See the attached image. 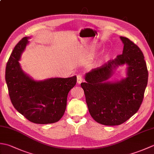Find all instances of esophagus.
Listing matches in <instances>:
<instances>
[{
	"label": "esophagus",
	"mask_w": 154,
	"mask_h": 154,
	"mask_svg": "<svg viewBox=\"0 0 154 154\" xmlns=\"http://www.w3.org/2000/svg\"><path fill=\"white\" fill-rule=\"evenodd\" d=\"M83 75L81 74H78L77 76V83H81L83 81Z\"/></svg>",
	"instance_id": "esophagus-1"
}]
</instances>
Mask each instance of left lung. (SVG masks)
<instances>
[{"label":"left lung","mask_w":154,"mask_h":154,"mask_svg":"<svg viewBox=\"0 0 154 154\" xmlns=\"http://www.w3.org/2000/svg\"><path fill=\"white\" fill-rule=\"evenodd\" d=\"M120 39L124 44L122 54L89 71L85 75L86 82L81 84L91 116L106 126L120 125L136 113L148 84V71L142 51L128 38ZM124 64L128 65L126 79L116 83L106 81L114 68Z\"/></svg>","instance_id":"1"}]
</instances>
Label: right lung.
Masks as SVG:
<instances>
[{
    "mask_svg": "<svg viewBox=\"0 0 154 154\" xmlns=\"http://www.w3.org/2000/svg\"><path fill=\"white\" fill-rule=\"evenodd\" d=\"M28 39L23 38L16 45L6 64L5 79L10 99L17 111L30 122L55 123L64 114L67 94L76 85L77 77L32 79L22 71L18 62Z\"/></svg>",
    "mask_w": 154,
    "mask_h": 154,
    "instance_id": "1",
    "label": "right lung"
}]
</instances>
